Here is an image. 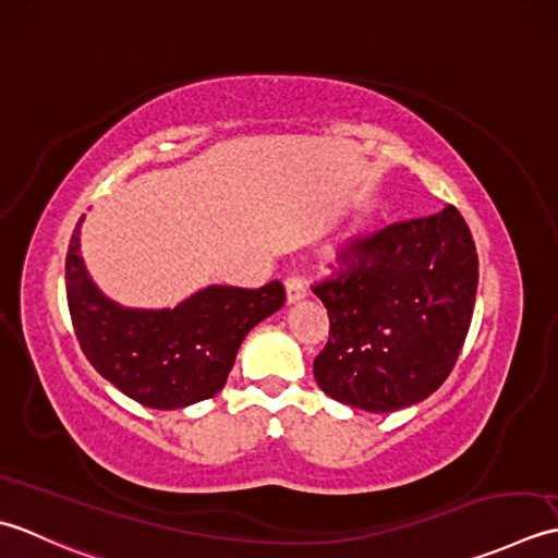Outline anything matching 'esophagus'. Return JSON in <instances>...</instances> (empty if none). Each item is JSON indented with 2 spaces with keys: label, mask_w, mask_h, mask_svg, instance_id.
<instances>
[{
  "label": "esophagus",
  "mask_w": 558,
  "mask_h": 558,
  "mask_svg": "<svg viewBox=\"0 0 558 558\" xmlns=\"http://www.w3.org/2000/svg\"><path fill=\"white\" fill-rule=\"evenodd\" d=\"M303 295H305V281H303L301 277L291 275V277L287 279V301H289V303H295V301H301Z\"/></svg>",
  "instance_id": "esophagus-1"
}]
</instances>
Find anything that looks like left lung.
Here are the masks:
<instances>
[{"mask_svg":"<svg viewBox=\"0 0 558 558\" xmlns=\"http://www.w3.org/2000/svg\"><path fill=\"white\" fill-rule=\"evenodd\" d=\"M337 265L313 287L329 315L313 363L320 390L373 414L426 400L446 383L472 323L480 259L462 214L448 204L359 235Z\"/></svg>","mask_w":558,"mask_h":558,"instance_id":"8db88e82","label":"left lung"}]
</instances>
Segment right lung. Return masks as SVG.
I'll list each match as a JSON object with an SVG mask.
<instances>
[{
    "instance_id": "add662e5",
    "label": "right lung",
    "mask_w": 558,
    "mask_h": 558,
    "mask_svg": "<svg viewBox=\"0 0 558 558\" xmlns=\"http://www.w3.org/2000/svg\"><path fill=\"white\" fill-rule=\"evenodd\" d=\"M78 219L66 250V303L78 347L120 392L151 409H183L223 388L245 335L277 313L281 281L259 289L209 287L175 308L132 311L88 279L78 255Z\"/></svg>"
}]
</instances>
